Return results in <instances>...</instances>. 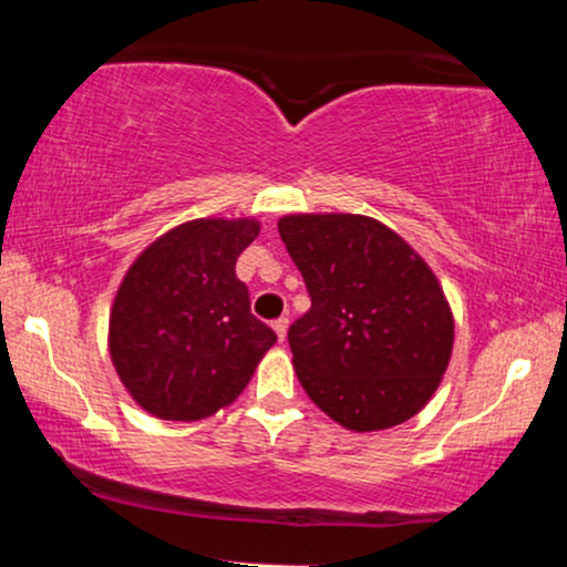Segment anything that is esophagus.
I'll use <instances>...</instances> for the list:
<instances>
[{"instance_id":"34e87169","label":"esophagus","mask_w":567,"mask_h":567,"mask_svg":"<svg viewBox=\"0 0 567 567\" xmlns=\"http://www.w3.org/2000/svg\"><path fill=\"white\" fill-rule=\"evenodd\" d=\"M271 328H275V333H277L279 341H285V336H288V317H279V320H275V324H271Z\"/></svg>"}]
</instances>
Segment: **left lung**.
<instances>
[{
	"label": "left lung",
	"mask_w": 567,
	"mask_h": 567,
	"mask_svg": "<svg viewBox=\"0 0 567 567\" xmlns=\"http://www.w3.org/2000/svg\"><path fill=\"white\" fill-rule=\"evenodd\" d=\"M311 309L288 330L298 381L351 432L413 419L440 386L453 315L424 258L381 220L351 213L279 218Z\"/></svg>",
	"instance_id": "obj_1"
}]
</instances>
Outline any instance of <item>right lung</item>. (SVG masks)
<instances>
[{"instance_id":"right-lung-1","label":"right lung","mask_w":567,"mask_h":567,"mask_svg":"<svg viewBox=\"0 0 567 567\" xmlns=\"http://www.w3.org/2000/svg\"><path fill=\"white\" fill-rule=\"evenodd\" d=\"M258 220L197 218L162 234L116 290L109 351L143 410L199 421L237 400L277 333L250 311L239 252Z\"/></svg>"}]
</instances>
